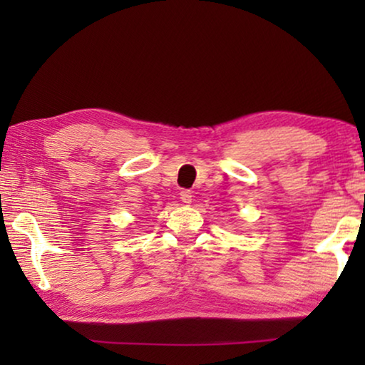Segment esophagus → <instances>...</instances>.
<instances>
[{"instance_id": "1", "label": "esophagus", "mask_w": 365, "mask_h": 365, "mask_svg": "<svg viewBox=\"0 0 365 365\" xmlns=\"http://www.w3.org/2000/svg\"><path fill=\"white\" fill-rule=\"evenodd\" d=\"M191 191L190 190H182L180 191V200H182V202H185V205H190L191 202Z\"/></svg>"}]
</instances>
